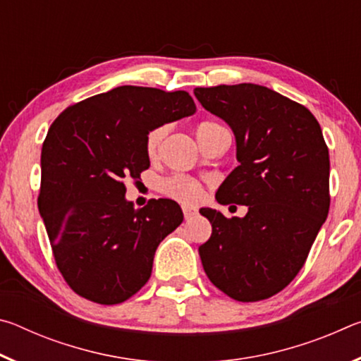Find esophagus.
<instances>
[{
  "instance_id": "34e87169",
  "label": "esophagus",
  "mask_w": 361,
  "mask_h": 361,
  "mask_svg": "<svg viewBox=\"0 0 361 361\" xmlns=\"http://www.w3.org/2000/svg\"><path fill=\"white\" fill-rule=\"evenodd\" d=\"M183 215H185L186 219H191L197 215V209H194V207H189V205H183Z\"/></svg>"
}]
</instances>
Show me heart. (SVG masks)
<instances>
[{
	"mask_svg": "<svg viewBox=\"0 0 361 361\" xmlns=\"http://www.w3.org/2000/svg\"><path fill=\"white\" fill-rule=\"evenodd\" d=\"M223 130H226L224 127L215 121H202L200 124L195 126V137H197L200 146H204L213 135H216L218 132H223ZM166 133H167L166 126L156 127V129H152L148 133V137H146V142H145V148H146V154L149 157H154L157 154V149L159 146H161L164 137H166ZM159 191L170 199L180 200V202H185V204H194L202 199L204 186L202 183L197 181L195 178H191V176L173 175L161 181V185H159Z\"/></svg>",
	"mask_w": 361,
	"mask_h": 361,
	"instance_id": "b5f03b06",
	"label": "heart"
}]
</instances>
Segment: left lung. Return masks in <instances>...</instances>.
Listing matches in <instances>:
<instances>
[{
    "mask_svg": "<svg viewBox=\"0 0 361 361\" xmlns=\"http://www.w3.org/2000/svg\"><path fill=\"white\" fill-rule=\"evenodd\" d=\"M202 106L229 124L237 166L216 192L247 205L243 218L200 209L212 224L199 247L204 271L242 302L282 291L304 266L329 210V156L307 108L258 84L195 87Z\"/></svg>",
    "mask_w": 361,
    "mask_h": 361,
    "instance_id": "left-lung-1",
    "label": "left lung"
}]
</instances>
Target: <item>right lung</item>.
Wrapping results in <instances>:
<instances>
[{"label":"right lung","mask_w":361,"mask_h":361,"mask_svg":"<svg viewBox=\"0 0 361 361\" xmlns=\"http://www.w3.org/2000/svg\"><path fill=\"white\" fill-rule=\"evenodd\" d=\"M195 113L185 90L121 85L65 109L41 151L38 209L54 259L76 295L124 302L148 282L156 248L183 221L175 200H126L127 178L149 167L145 142Z\"/></svg>","instance_id":"right-lung-1"}]
</instances>
